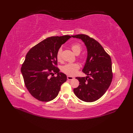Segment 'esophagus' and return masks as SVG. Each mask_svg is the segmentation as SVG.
<instances>
[{"mask_svg":"<svg viewBox=\"0 0 133 133\" xmlns=\"http://www.w3.org/2000/svg\"><path fill=\"white\" fill-rule=\"evenodd\" d=\"M67 79H68V80H72V79H74V77H73V76H67Z\"/></svg>","mask_w":133,"mask_h":133,"instance_id":"34e87169","label":"esophagus"}]
</instances>
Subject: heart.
Instances as JSON below:
<instances>
[{"label": "heart", "mask_w": 133, "mask_h": 133, "mask_svg": "<svg viewBox=\"0 0 133 133\" xmlns=\"http://www.w3.org/2000/svg\"><path fill=\"white\" fill-rule=\"evenodd\" d=\"M71 48L75 54H79L82 50V46L78 43H74L71 45ZM62 49L60 48L57 53V58L58 60H61ZM80 66L78 63H68L64 65L62 68V70L65 74L69 75H74L77 73Z\"/></svg>", "instance_id": "heart-1"}]
</instances>
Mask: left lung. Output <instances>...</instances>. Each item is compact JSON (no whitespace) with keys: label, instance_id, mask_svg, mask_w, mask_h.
Wrapping results in <instances>:
<instances>
[{"label":"left lung","instance_id":"left-lung-1","mask_svg":"<svg viewBox=\"0 0 133 133\" xmlns=\"http://www.w3.org/2000/svg\"><path fill=\"white\" fill-rule=\"evenodd\" d=\"M81 39L86 46L87 58L82 71L85 77H76L79 82L73 91L77 97L85 102H93L105 94L112 78L110 56L95 39L85 34L72 35Z\"/></svg>","mask_w":133,"mask_h":133}]
</instances>
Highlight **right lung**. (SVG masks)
Masks as SVG:
<instances>
[{
    "mask_svg": "<svg viewBox=\"0 0 133 133\" xmlns=\"http://www.w3.org/2000/svg\"><path fill=\"white\" fill-rule=\"evenodd\" d=\"M69 35L47 38L28 52L21 72L25 87L30 94L40 101L49 102L57 97L66 75L55 65L57 53ZM54 72L57 76H52ZM52 75V76L51 75Z\"/></svg>",
    "mask_w": 133,
    "mask_h": 133,
    "instance_id": "obj_1",
    "label": "right lung"
}]
</instances>
